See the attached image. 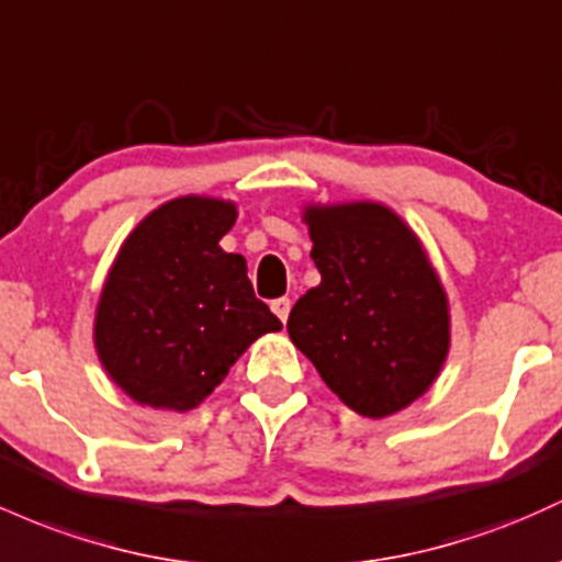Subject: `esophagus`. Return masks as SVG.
<instances>
[{"label":"esophagus","instance_id":"esophagus-1","mask_svg":"<svg viewBox=\"0 0 562 562\" xmlns=\"http://www.w3.org/2000/svg\"><path fill=\"white\" fill-rule=\"evenodd\" d=\"M271 312H274L282 323H288V314H291V299L271 301Z\"/></svg>","mask_w":562,"mask_h":562}]
</instances>
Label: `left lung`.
Here are the masks:
<instances>
[{"instance_id":"1","label":"left lung","mask_w":562,"mask_h":562,"mask_svg":"<svg viewBox=\"0 0 562 562\" xmlns=\"http://www.w3.org/2000/svg\"><path fill=\"white\" fill-rule=\"evenodd\" d=\"M317 288L295 301L291 341L344 405L368 418L429 390L451 347L448 295L403 218L379 202L310 205Z\"/></svg>"}]
</instances>
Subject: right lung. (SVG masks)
I'll list each match as a JSON object with an SVG mask.
<instances>
[{
    "mask_svg": "<svg viewBox=\"0 0 562 562\" xmlns=\"http://www.w3.org/2000/svg\"><path fill=\"white\" fill-rule=\"evenodd\" d=\"M234 202L178 196L122 243L95 312V349L135 403L191 411L263 333L282 328L256 299L245 258L221 248Z\"/></svg>",
    "mask_w": 562,
    "mask_h": 562,
    "instance_id": "add662e5",
    "label": "right lung"
}]
</instances>
